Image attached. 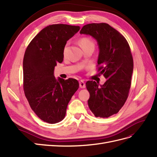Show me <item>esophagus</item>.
Returning a JSON list of instances; mask_svg holds the SVG:
<instances>
[{"mask_svg":"<svg viewBox=\"0 0 157 157\" xmlns=\"http://www.w3.org/2000/svg\"><path fill=\"white\" fill-rule=\"evenodd\" d=\"M79 87L81 88H85L86 87V83H85V82L83 81V80H80V81L79 82Z\"/></svg>","mask_w":157,"mask_h":157,"instance_id":"1","label":"esophagus"}]
</instances>
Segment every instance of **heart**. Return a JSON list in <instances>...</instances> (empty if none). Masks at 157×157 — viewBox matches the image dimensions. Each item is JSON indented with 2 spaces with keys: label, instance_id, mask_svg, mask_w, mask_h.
Returning a JSON list of instances; mask_svg holds the SVG:
<instances>
[{
  "label": "heart",
  "instance_id": "heart-1",
  "mask_svg": "<svg viewBox=\"0 0 157 157\" xmlns=\"http://www.w3.org/2000/svg\"><path fill=\"white\" fill-rule=\"evenodd\" d=\"M79 44L82 47V48H85L87 46H95L94 42L92 41V40L89 38H87V37H83L82 38H81L79 40ZM66 49V48H65Z\"/></svg>",
  "mask_w": 157,
  "mask_h": 157
}]
</instances>
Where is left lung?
I'll return each instance as SVG.
<instances>
[{
    "label": "left lung",
    "mask_w": 157,
    "mask_h": 157,
    "mask_svg": "<svg viewBox=\"0 0 157 157\" xmlns=\"http://www.w3.org/2000/svg\"><path fill=\"white\" fill-rule=\"evenodd\" d=\"M79 33L97 40L98 70L106 78L100 86L95 81L86 82L88 106L95 117L107 118L117 113L128 98L133 71L131 48L125 38L106 23L88 24Z\"/></svg>",
    "instance_id": "left-lung-1"
}]
</instances>
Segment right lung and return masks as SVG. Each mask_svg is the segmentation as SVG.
Segmentation results:
<instances>
[{"label": "right lung", "instance_id": "right-lung-1", "mask_svg": "<svg viewBox=\"0 0 157 157\" xmlns=\"http://www.w3.org/2000/svg\"><path fill=\"white\" fill-rule=\"evenodd\" d=\"M78 26L63 24L44 28L28 46L23 59V88L31 109L44 122L54 124L65 117L67 104L79 88L77 79L54 75V67L63 59L68 40Z\"/></svg>", "mask_w": 157, "mask_h": 157}]
</instances>
